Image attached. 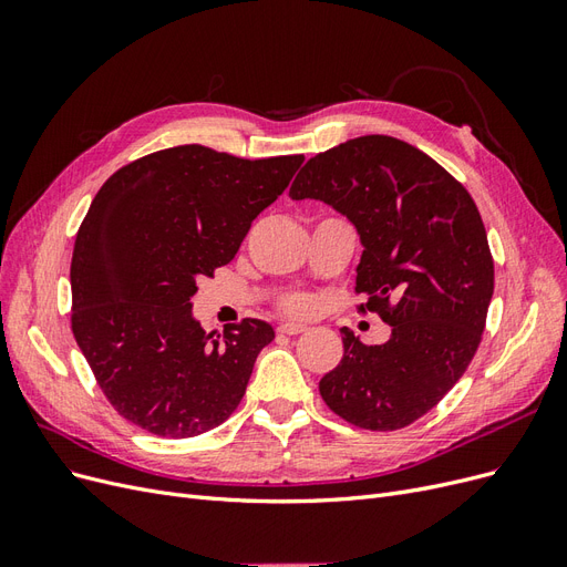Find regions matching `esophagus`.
<instances>
[{
	"mask_svg": "<svg viewBox=\"0 0 567 567\" xmlns=\"http://www.w3.org/2000/svg\"><path fill=\"white\" fill-rule=\"evenodd\" d=\"M279 331L286 333V336H298V333L307 331V326L300 323V321H284V323L279 326Z\"/></svg>",
	"mask_w": 567,
	"mask_h": 567,
	"instance_id": "1",
	"label": "esophagus"
}]
</instances>
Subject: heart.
<instances>
[{
    "label": "heart",
    "instance_id": "1",
    "mask_svg": "<svg viewBox=\"0 0 567 567\" xmlns=\"http://www.w3.org/2000/svg\"><path fill=\"white\" fill-rule=\"evenodd\" d=\"M288 307H290V310H298V312H307V310H310V302H307V300H302V298H298V300H293V302H290Z\"/></svg>",
    "mask_w": 567,
    "mask_h": 567
}]
</instances>
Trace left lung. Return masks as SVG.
<instances>
[{
	"label": "left lung",
	"mask_w": 567,
	"mask_h": 567,
	"mask_svg": "<svg viewBox=\"0 0 567 567\" xmlns=\"http://www.w3.org/2000/svg\"><path fill=\"white\" fill-rule=\"evenodd\" d=\"M288 196L331 205L354 227L357 293L392 326L383 346L348 329L323 402L367 431H398L431 411L471 364L494 293L473 198L431 156L394 136L348 140L307 161Z\"/></svg>",
	"instance_id": "left-lung-1"
}]
</instances>
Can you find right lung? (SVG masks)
Returning a JSON list of instances; mask_svg holds the SVG:
<instances>
[{"mask_svg": "<svg viewBox=\"0 0 567 567\" xmlns=\"http://www.w3.org/2000/svg\"><path fill=\"white\" fill-rule=\"evenodd\" d=\"M302 161L186 144L120 167L99 188L71 262L73 336L120 416L173 440L231 416L274 329L244 319L213 338L192 298L234 260Z\"/></svg>", "mask_w": 567, "mask_h": 567, "instance_id": "1", "label": "right lung"}]
</instances>
